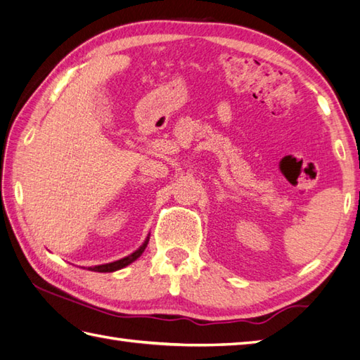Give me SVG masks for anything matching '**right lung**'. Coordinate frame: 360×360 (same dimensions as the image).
<instances>
[{
    "label": "right lung",
    "mask_w": 360,
    "mask_h": 360,
    "mask_svg": "<svg viewBox=\"0 0 360 360\" xmlns=\"http://www.w3.org/2000/svg\"><path fill=\"white\" fill-rule=\"evenodd\" d=\"M146 245H148V240H146L144 244H143V247H139L135 253L126 256V258H122L120 261H115V262H110V264H102V266H94V267H90V270H93V272H101V274L115 272V270H120L122 267L129 266V264L134 262L136 258H139V256H141V253L144 252Z\"/></svg>",
    "instance_id": "add662e5"
}]
</instances>
